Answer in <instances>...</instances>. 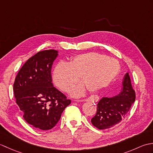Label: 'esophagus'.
<instances>
[{
  "instance_id": "34e87169",
  "label": "esophagus",
  "mask_w": 153,
  "mask_h": 153,
  "mask_svg": "<svg viewBox=\"0 0 153 153\" xmlns=\"http://www.w3.org/2000/svg\"><path fill=\"white\" fill-rule=\"evenodd\" d=\"M97 100L95 98H89V99H82V100H75L76 102H96Z\"/></svg>"
}]
</instances>
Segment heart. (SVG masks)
Here are the masks:
<instances>
[{"mask_svg": "<svg viewBox=\"0 0 153 153\" xmlns=\"http://www.w3.org/2000/svg\"><path fill=\"white\" fill-rule=\"evenodd\" d=\"M120 64L114 58L97 53H87L71 57L68 63L60 62L55 66L53 77L55 84L68 92L79 79L87 88L97 91L108 86L118 76ZM84 84L71 91L74 97H80L85 91Z\"/></svg>", "mask_w": 153, "mask_h": 153, "instance_id": "heart-1", "label": "heart"}]
</instances>
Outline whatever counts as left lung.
I'll return each mask as SVG.
<instances>
[{"label": "left lung", "mask_w": 153, "mask_h": 153, "mask_svg": "<svg viewBox=\"0 0 153 153\" xmlns=\"http://www.w3.org/2000/svg\"><path fill=\"white\" fill-rule=\"evenodd\" d=\"M135 100V93L128 72L123 77L122 89L118 95L103 97L99 100L96 114L91 119L92 124L99 129L110 128L118 124L128 115Z\"/></svg>", "instance_id": "left-lung-1"}]
</instances>
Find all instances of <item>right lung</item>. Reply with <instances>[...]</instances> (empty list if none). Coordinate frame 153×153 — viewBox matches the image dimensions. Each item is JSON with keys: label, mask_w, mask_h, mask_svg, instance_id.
Here are the masks:
<instances>
[{"label": "right lung", "mask_w": 153, "mask_h": 153, "mask_svg": "<svg viewBox=\"0 0 153 153\" xmlns=\"http://www.w3.org/2000/svg\"><path fill=\"white\" fill-rule=\"evenodd\" d=\"M58 55L53 49L35 54L23 65L14 83L16 103L24 120L41 130L54 127L71 103L52 83V66Z\"/></svg>", "instance_id": "obj_1"}]
</instances>
